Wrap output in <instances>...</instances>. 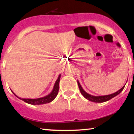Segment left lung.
Instances as JSON below:
<instances>
[{
  "instance_id": "8db88e82",
  "label": "left lung",
  "mask_w": 134,
  "mask_h": 134,
  "mask_svg": "<svg viewBox=\"0 0 134 134\" xmlns=\"http://www.w3.org/2000/svg\"><path fill=\"white\" fill-rule=\"evenodd\" d=\"M77 83H78L79 87L80 93H81V94L83 95L84 98H86L88 100H89L90 101L94 102H104L107 101V100H109L110 99H112L113 98H114V97H115L118 94H120V93L121 92L122 90H123L124 88L126 85V84H125V85H124L123 87L121 88L118 91H117L116 92L112 93V94H108V95H104V96H93V95L90 94L89 93H87L83 88H82V86L80 84L78 80H77Z\"/></svg>"
}]
</instances>
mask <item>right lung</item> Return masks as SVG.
<instances>
[{
    "label": "right lung",
    "instance_id": "1",
    "mask_svg": "<svg viewBox=\"0 0 134 134\" xmlns=\"http://www.w3.org/2000/svg\"><path fill=\"white\" fill-rule=\"evenodd\" d=\"M60 77H61V74L58 76L57 79L55 82V84L53 87V89L51 92L49 93V94L46 95V96L42 97V98H36V99H30V98H21L20 97H18L13 91L12 93L15 95V96L18 98L20 99L23 100V101L26 102L27 104H32V105H42V104H44L47 103H49V102H52V100L55 99L56 96H57L58 93V89H59V82L60 80Z\"/></svg>",
    "mask_w": 134,
    "mask_h": 134
}]
</instances>
